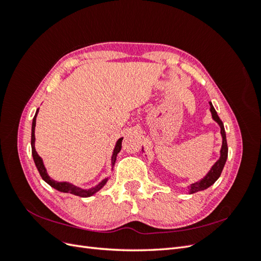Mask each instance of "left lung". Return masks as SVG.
<instances>
[{
    "mask_svg": "<svg viewBox=\"0 0 261 261\" xmlns=\"http://www.w3.org/2000/svg\"><path fill=\"white\" fill-rule=\"evenodd\" d=\"M209 105H210V112H211V115H212V120L215 121L216 123H218V125L220 126V134H221V137H222V145H221V149H220V156H219V159L215 163H213V165L210 168V170L208 171L206 175H204L201 179L197 180V181H195V183L187 186V193L188 194H194V193H197V192L204 191V189H207L208 187H210L211 185L215 184L216 180L220 177L221 173H222L224 164H225L226 159H227V144H226V135H225L224 125H223L222 121L220 120V117H219V115L216 111V109L213 108L211 102H209ZM141 150H143V152H145L144 147Z\"/></svg>",
    "mask_w": 261,
    "mask_h": 261,
    "instance_id": "1",
    "label": "left lung"
}]
</instances>
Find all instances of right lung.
Instances as JSON below:
<instances>
[{"label": "right lung", "instance_id": "add662e5", "mask_svg": "<svg viewBox=\"0 0 261 261\" xmlns=\"http://www.w3.org/2000/svg\"><path fill=\"white\" fill-rule=\"evenodd\" d=\"M38 112H39V109L36 111V114H35L34 120H33V126H31V152H33V158H34L35 164H36V167H37L39 173H40L42 179L45 181V183H48L51 187L55 188L59 192L67 193V194H73V195L80 196V197H90V196L96 194L97 192H99L100 189L107 184V181L109 180L110 176L105 177L101 181H99L97 185H94V186L89 187V188L78 187V186H76V185H74L72 183H69V181H58V180H54L53 178H51L49 176L48 171H46V169L44 167V163H43L42 158L38 154V152L36 151V147H35V141H36L35 129H36V120H37ZM122 140H123V137L118 138L117 141H116V144H115V147L113 149L112 156H111V171H113L117 153L120 152L121 149H122Z\"/></svg>", "mask_w": 261, "mask_h": 261}]
</instances>
